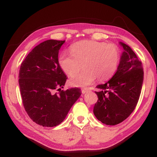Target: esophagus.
<instances>
[{"instance_id":"esophagus-1","label":"esophagus","mask_w":157,"mask_h":157,"mask_svg":"<svg viewBox=\"0 0 157 157\" xmlns=\"http://www.w3.org/2000/svg\"><path fill=\"white\" fill-rule=\"evenodd\" d=\"M89 91V90L88 88H83V89H81V92H82V94H86V93H88V92Z\"/></svg>"}]
</instances>
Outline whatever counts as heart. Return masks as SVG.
Returning a JSON list of instances; mask_svg holds the SVG:
<instances>
[{
    "label": "heart",
    "instance_id": "heart-1",
    "mask_svg": "<svg viewBox=\"0 0 157 157\" xmlns=\"http://www.w3.org/2000/svg\"><path fill=\"white\" fill-rule=\"evenodd\" d=\"M71 53H63L59 57V64L69 76L81 69L84 71L73 77L69 83L74 86H86L93 82L106 80L117 69L119 61V49L114 45L93 40L76 42L70 47Z\"/></svg>",
    "mask_w": 157,
    "mask_h": 157
}]
</instances>
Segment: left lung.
Listing matches in <instances>:
<instances>
[{"label":"left lung","instance_id":"obj_1","mask_svg":"<svg viewBox=\"0 0 157 157\" xmlns=\"http://www.w3.org/2000/svg\"><path fill=\"white\" fill-rule=\"evenodd\" d=\"M119 44L124 51L117 72L104 84L98 85V101L94 105L96 119L106 125H117L134 110L144 80L142 63L128 45Z\"/></svg>","mask_w":157,"mask_h":157}]
</instances>
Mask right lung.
I'll return each mask as SVG.
<instances>
[{"label": "right lung", "instance_id": "add662e5", "mask_svg": "<svg viewBox=\"0 0 157 157\" xmlns=\"http://www.w3.org/2000/svg\"><path fill=\"white\" fill-rule=\"evenodd\" d=\"M64 43L53 39L40 43L21 65L18 83L23 106L40 126L61 124L81 95L78 88L61 90L67 79L59 64V52Z\"/></svg>", "mask_w": 157, "mask_h": 157}]
</instances>
